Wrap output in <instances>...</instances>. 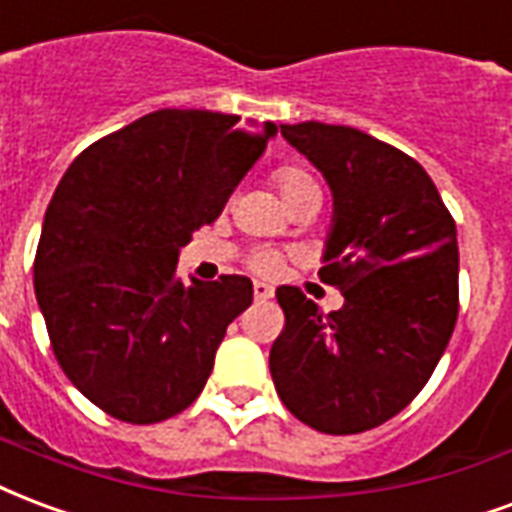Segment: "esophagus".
Segmentation results:
<instances>
[{
	"label": "esophagus",
	"instance_id": "1",
	"mask_svg": "<svg viewBox=\"0 0 512 512\" xmlns=\"http://www.w3.org/2000/svg\"><path fill=\"white\" fill-rule=\"evenodd\" d=\"M268 298H274V287L266 282H255V301H268Z\"/></svg>",
	"mask_w": 512,
	"mask_h": 512
}]
</instances>
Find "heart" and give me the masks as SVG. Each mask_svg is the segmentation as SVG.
<instances>
[{
    "label": "heart",
    "instance_id": "obj_1",
    "mask_svg": "<svg viewBox=\"0 0 512 512\" xmlns=\"http://www.w3.org/2000/svg\"><path fill=\"white\" fill-rule=\"evenodd\" d=\"M276 187L282 192V198L293 200L295 195H301V192H309V189H317V184L312 181L309 173L298 168H282L276 170ZM252 268H255L257 274H276V268H279V255L274 252H257L252 257Z\"/></svg>",
    "mask_w": 512,
    "mask_h": 512
}]
</instances>
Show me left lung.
<instances>
[{
  "instance_id": "obj_1",
  "label": "left lung",
  "mask_w": 512,
  "mask_h": 512,
  "mask_svg": "<svg viewBox=\"0 0 512 512\" xmlns=\"http://www.w3.org/2000/svg\"><path fill=\"white\" fill-rule=\"evenodd\" d=\"M333 195L320 276L344 295L323 314L279 287L285 331L268 366L295 418L358 434L401 412L429 382L458 314V246L434 181L388 143L342 124H279Z\"/></svg>"
}]
</instances>
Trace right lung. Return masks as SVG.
<instances>
[{
	"instance_id": "1",
	"label": "right lung",
	"mask_w": 512,
	"mask_h": 512,
	"mask_svg": "<svg viewBox=\"0 0 512 512\" xmlns=\"http://www.w3.org/2000/svg\"><path fill=\"white\" fill-rule=\"evenodd\" d=\"M274 121L162 108L75 157L48 203L34 295L62 372L124 423H160L198 399L246 276L181 285V246L222 214Z\"/></svg>"
}]
</instances>
